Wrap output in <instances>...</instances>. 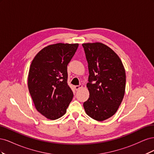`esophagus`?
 <instances>
[{
  "instance_id": "esophagus-1",
  "label": "esophagus",
  "mask_w": 154,
  "mask_h": 154,
  "mask_svg": "<svg viewBox=\"0 0 154 154\" xmlns=\"http://www.w3.org/2000/svg\"><path fill=\"white\" fill-rule=\"evenodd\" d=\"M82 87H83V85H76V86H74V88H75L76 91H78V90L80 89V88H81Z\"/></svg>"
}]
</instances>
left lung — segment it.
Here are the masks:
<instances>
[{
	"instance_id": "1",
	"label": "left lung",
	"mask_w": 154,
	"mask_h": 154,
	"mask_svg": "<svg viewBox=\"0 0 154 154\" xmlns=\"http://www.w3.org/2000/svg\"><path fill=\"white\" fill-rule=\"evenodd\" d=\"M89 76V97L83 103L87 114L98 122L112 117L123 99L125 70L122 60L108 46L100 42L83 44Z\"/></svg>"
}]
</instances>
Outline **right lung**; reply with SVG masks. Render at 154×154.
<instances>
[{
  "label": "right lung",
  "instance_id": "obj_1",
  "mask_svg": "<svg viewBox=\"0 0 154 154\" xmlns=\"http://www.w3.org/2000/svg\"><path fill=\"white\" fill-rule=\"evenodd\" d=\"M78 44L49 45L38 53L31 62L28 88L36 109L54 120L66 112L73 92L67 84V65Z\"/></svg>",
  "mask_w": 154,
  "mask_h": 154
}]
</instances>
